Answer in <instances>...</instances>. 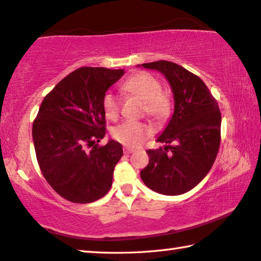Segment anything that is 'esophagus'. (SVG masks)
Segmentation results:
<instances>
[{"label":"esophagus","mask_w":261,"mask_h":261,"mask_svg":"<svg viewBox=\"0 0 261 261\" xmlns=\"http://www.w3.org/2000/svg\"><path fill=\"white\" fill-rule=\"evenodd\" d=\"M133 151H134V149H132V148H128V147L123 148V153H125V154H132Z\"/></svg>","instance_id":"1"}]
</instances>
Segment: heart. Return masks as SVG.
Listing matches in <instances>:
<instances>
[{"instance_id": "1", "label": "heart", "mask_w": 261, "mask_h": 261, "mask_svg": "<svg viewBox=\"0 0 261 261\" xmlns=\"http://www.w3.org/2000/svg\"><path fill=\"white\" fill-rule=\"evenodd\" d=\"M123 90L135 95L144 102V113L158 121L167 119L170 114V100L162 93L161 83L147 72H139L128 78L123 84ZM102 110L106 118L117 120L120 114V100L117 95L107 92L102 98ZM153 128L144 122L125 121L113 129L114 139L127 147H139Z\"/></svg>"}]
</instances>
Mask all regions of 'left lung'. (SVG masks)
<instances>
[{
	"label": "left lung",
	"instance_id": "obj_1",
	"mask_svg": "<svg viewBox=\"0 0 261 261\" xmlns=\"http://www.w3.org/2000/svg\"><path fill=\"white\" fill-rule=\"evenodd\" d=\"M164 75L174 94V113L149 149V163L141 179L153 191L177 196L195 188L214 164L220 144L222 115L203 80L177 64L159 61L142 64Z\"/></svg>",
	"mask_w": 261,
	"mask_h": 261
}]
</instances>
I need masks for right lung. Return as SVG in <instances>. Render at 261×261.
Wrapping results in <instances>:
<instances>
[{"label": "right lung", "mask_w": 261, "mask_h": 261, "mask_svg": "<svg viewBox=\"0 0 261 261\" xmlns=\"http://www.w3.org/2000/svg\"><path fill=\"white\" fill-rule=\"evenodd\" d=\"M125 70L80 67L46 95L33 125L36 156L46 182L73 203H92L112 187L122 146L108 140L102 98Z\"/></svg>", "instance_id": "add662e5"}]
</instances>
